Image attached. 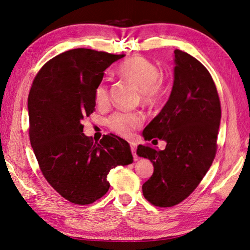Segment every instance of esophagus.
Returning a JSON list of instances; mask_svg holds the SVG:
<instances>
[{"label": "esophagus", "instance_id": "34e87169", "mask_svg": "<svg viewBox=\"0 0 250 250\" xmlns=\"http://www.w3.org/2000/svg\"><path fill=\"white\" fill-rule=\"evenodd\" d=\"M130 147H131L132 155H133V158L136 160V144L134 142H130Z\"/></svg>", "mask_w": 250, "mask_h": 250}]
</instances>
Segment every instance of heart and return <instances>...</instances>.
I'll return each instance as SVG.
<instances>
[{"mask_svg": "<svg viewBox=\"0 0 250 250\" xmlns=\"http://www.w3.org/2000/svg\"><path fill=\"white\" fill-rule=\"evenodd\" d=\"M119 72L141 90V98L144 103L153 104L162 98L164 83L160 78V70L153 62L143 57H132L122 63ZM94 99L101 107L107 105L108 90L106 83H100L95 89ZM142 124L143 116L140 113L118 111L108 119L109 128L121 136H129Z\"/></svg>", "mask_w": 250, "mask_h": 250, "instance_id": "obj_1", "label": "heart"}]
</instances>
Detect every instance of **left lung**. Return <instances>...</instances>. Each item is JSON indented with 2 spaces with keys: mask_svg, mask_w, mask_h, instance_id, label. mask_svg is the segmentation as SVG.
Instances as JSON below:
<instances>
[{
  "mask_svg": "<svg viewBox=\"0 0 250 250\" xmlns=\"http://www.w3.org/2000/svg\"><path fill=\"white\" fill-rule=\"evenodd\" d=\"M174 83L167 104L143 131L145 140L166 141L164 150L140 145L153 174L143 185L151 204L171 207L189 196L214 161L221 108L215 83L206 67L179 49L174 51Z\"/></svg>",
  "mask_w": 250,
  "mask_h": 250,
  "instance_id": "obj_1",
  "label": "left lung"
}]
</instances>
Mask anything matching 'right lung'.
Returning a JSON list of instances; mask_svg holds the SVG:
<instances>
[{
  "mask_svg": "<svg viewBox=\"0 0 250 250\" xmlns=\"http://www.w3.org/2000/svg\"><path fill=\"white\" fill-rule=\"evenodd\" d=\"M124 55L87 48L56 56L37 73L28 98L30 142L51 187L74 204L86 205L107 192L111 168L133 162L129 143L115 134L93 143L83 120L95 107L104 71Z\"/></svg>",
  "mask_w": 250,
  "mask_h": 250,
  "instance_id": "1",
  "label": "right lung"
}]
</instances>
